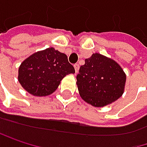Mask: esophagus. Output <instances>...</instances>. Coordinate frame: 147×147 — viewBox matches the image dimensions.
Masks as SVG:
<instances>
[{
    "instance_id": "1",
    "label": "esophagus",
    "mask_w": 147,
    "mask_h": 147,
    "mask_svg": "<svg viewBox=\"0 0 147 147\" xmlns=\"http://www.w3.org/2000/svg\"><path fill=\"white\" fill-rule=\"evenodd\" d=\"M74 69H75V72H76V74H77V73L78 72V70H79V65L78 63L74 64Z\"/></svg>"
}]
</instances>
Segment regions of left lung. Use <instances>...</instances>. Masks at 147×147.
<instances>
[{
    "mask_svg": "<svg viewBox=\"0 0 147 147\" xmlns=\"http://www.w3.org/2000/svg\"><path fill=\"white\" fill-rule=\"evenodd\" d=\"M77 76L79 95L95 107H104L118 100L125 91L126 75L111 58L94 53L85 59Z\"/></svg>",
    "mask_w": 147,
    "mask_h": 147,
    "instance_id": "left-lung-1",
    "label": "left lung"
}]
</instances>
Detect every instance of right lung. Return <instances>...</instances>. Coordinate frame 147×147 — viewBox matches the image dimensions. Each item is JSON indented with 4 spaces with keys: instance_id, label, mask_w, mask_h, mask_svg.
<instances>
[{
    "instance_id": "1",
    "label": "right lung",
    "mask_w": 147,
    "mask_h": 147,
    "mask_svg": "<svg viewBox=\"0 0 147 147\" xmlns=\"http://www.w3.org/2000/svg\"><path fill=\"white\" fill-rule=\"evenodd\" d=\"M74 73L67 56L51 47L36 52L21 63L18 81L31 95L45 97L57 89L66 75Z\"/></svg>"
}]
</instances>
